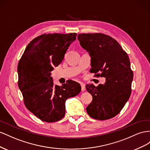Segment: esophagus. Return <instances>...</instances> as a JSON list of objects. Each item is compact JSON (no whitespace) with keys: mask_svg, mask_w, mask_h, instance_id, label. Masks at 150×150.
Listing matches in <instances>:
<instances>
[{"mask_svg":"<svg viewBox=\"0 0 150 150\" xmlns=\"http://www.w3.org/2000/svg\"><path fill=\"white\" fill-rule=\"evenodd\" d=\"M81 85V90H82V91H85V85L83 83H80Z\"/></svg>","mask_w":150,"mask_h":150,"instance_id":"34e87169","label":"esophagus"}]
</instances>
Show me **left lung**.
<instances>
[{
	"mask_svg": "<svg viewBox=\"0 0 150 150\" xmlns=\"http://www.w3.org/2000/svg\"><path fill=\"white\" fill-rule=\"evenodd\" d=\"M80 46L91 58V73L105 78L104 85H86L92 101L86 108L88 114L98 120L117 115L131 93L133 73L129 58L118 42L102 33L79 34Z\"/></svg>",
	"mask_w": 150,
	"mask_h": 150,
	"instance_id": "obj_1",
	"label": "left lung"
}]
</instances>
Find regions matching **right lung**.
Returning <instances> with one entry per match:
<instances>
[{
  "label": "right lung",
  "instance_id": "1",
  "mask_svg": "<svg viewBox=\"0 0 150 150\" xmlns=\"http://www.w3.org/2000/svg\"><path fill=\"white\" fill-rule=\"evenodd\" d=\"M76 34H45L25 49L18 66V86L27 109L42 121L53 122L65 114V102L77 96L80 85L74 81L54 85L51 71L64 59Z\"/></svg>",
  "mask_w": 150,
  "mask_h": 150
}]
</instances>
